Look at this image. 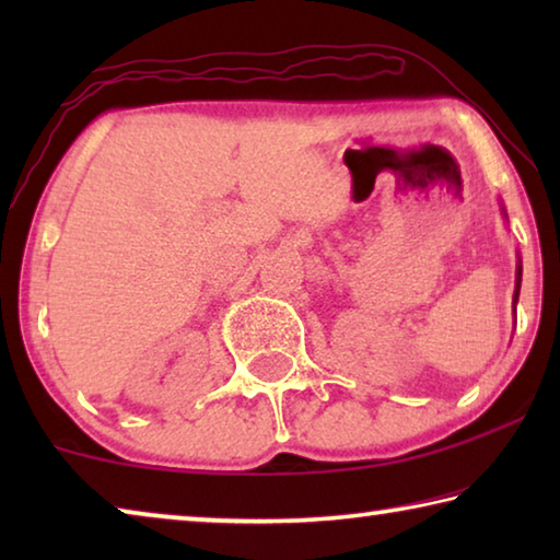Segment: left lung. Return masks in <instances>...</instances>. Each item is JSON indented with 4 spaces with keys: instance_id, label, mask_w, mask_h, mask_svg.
<instances>
[{
    "instance_id": "left-lung-1",
    "label": "left lung",
    "mask_w": 560,
    "mask_h": 560,
    "mask_svg": "<svg viewBox=\"0 0 560 560\" xmlns=\"http://www.w3.org/2000/svg\"><path fill=\"white\" fill-rule=\"evenodd\" d=\"M518 289H521V261L516 267V291H514V314H516V301H518Z\"/></svg>"
}]
</instances>
